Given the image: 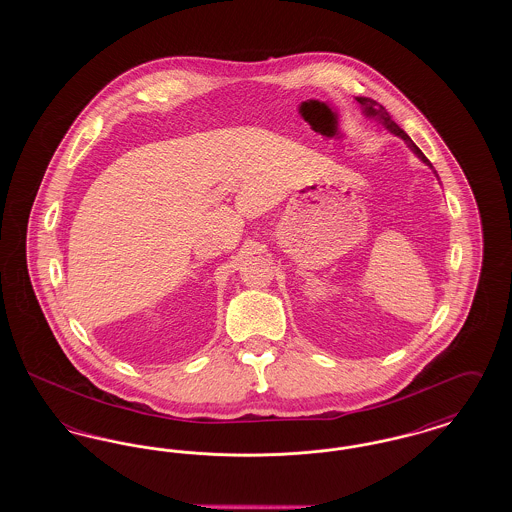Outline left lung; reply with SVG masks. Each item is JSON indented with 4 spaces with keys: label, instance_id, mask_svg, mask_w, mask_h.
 I'll use <instances>...</instances> for the list:
<instances>
[{
    "label": "left lung",
    "instance_id": "left-lung-1",
    "mask_svg": "<svg viewBox=\"0 0 512 512\" xmlns=\"http://www.w3.org/2000/svg\"><path fill=\"white\" fill-rule=\"evenodd\" d=\"M357 101H359V105L363 107V113H365L366 117L382 122V124L390 130L391 134H395V136H399L401 140L407 142V146L413 149L414 155H418V159H420L422 163L430 165V161L424 157V153H422L418 147L414 146V142L407 136V132H405L403 128H399L395 122L391 121L390 113L386 111L384 105H380L378 101H374V99L370 98H357ZM430 167H432V165H430Z\"/></svg>",
    "mask_w": 512,
    "mask_h": 512
}]
</instances>
